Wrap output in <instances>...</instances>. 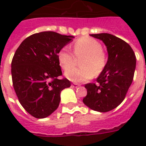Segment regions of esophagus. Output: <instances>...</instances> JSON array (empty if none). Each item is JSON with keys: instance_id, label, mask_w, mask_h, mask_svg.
<instances>
[{"instance_id": "1", "label": "esophagus", "mask_w": 146, "mask_h": 146, "mask_svg": "<svg viewBox=\"0 0 146 146\" xmlns=\"http://www.w3.org/2000/svg\"><path fill=\"white\" fill-rule=\"evenodd\" d=\"M71 87H73V88H76H76H79V87H80V85L76 84V83H73V84L71 85Z\"/></svg>"}]
</instances>
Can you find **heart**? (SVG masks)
I'll return each mask as SVG.
<instances>
[{"mask_svg":"<svg viewBox=\"0 0 146 146\" xmlns=\"http://www.w3.org/2000/svg\"><path fill=\"white\" fill-rule=\"evenodd\" d=\"M73 50L76 56L83 55L80 60V67H71L75 63V57L69 47H64L60 50L57 58L60 65L64 70L66 77L75 82H86L93 77L94 74L102 73L105 67L107 58L102 50L99 42L92 38L82 37L73 43Z\"/></svg>","mask_w":146,"mask_h":146,"instance_id":"1","label":"heart"}]
</instances>
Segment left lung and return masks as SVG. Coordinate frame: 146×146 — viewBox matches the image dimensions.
I'll return each instance as SVG.
<instances>
[{
    "label": "left lung",
    "instance_id": "left-lung-1",
    "mask_svg": "<svg viewBox=\"0 0 146 146\" xmlns=\"http://www.w3.org/2000/svg\"><path fill=\"white\" fill-rule=\"evenodd\" d=\"M102 40L108 50L105 67L97 78L98 84L85 86L87 96L82 102L98 112H108L120 105L133 80L136 60L132 48L123 40L108 33L92 34Z\"/></svg>",
    "mask_w": 146,
    "mask_h": 146
}]
</instances>
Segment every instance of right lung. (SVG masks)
Returning a JSON list of instances; mask_svg holds the SVG:
<instances>
[{"label": "right lung", "instance_id": "add662e5", "mask_svg": "<svg viewBox=\"0 0 146 146\" xmlns=\"http://www.w3.org/2000/svg\"><path fill=\"white\" fill-rule=\"evenodd\" d=\"M72 35L54 32L35 33L16 50L11 64L13 88L21 105L36 118L50 116L59 106L60 92L70 86L62 75L57 54L72 42Z\"/></svg>", "mask_w": 146, "mask_h": 146}]
</instances>
